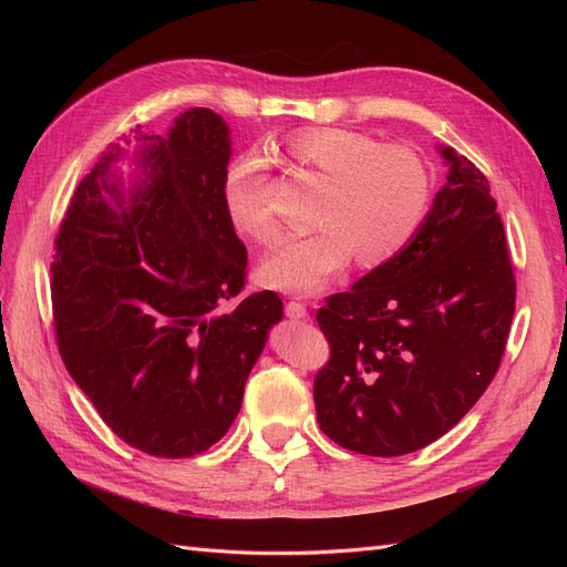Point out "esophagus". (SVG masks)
I'll use <instances>...</instances> for the list:
<instances>
[{"label": "esophagus", "mask_w": 567, "mask_h": 567, "mask_svg": "<svg viewBox=\"0 0 567 567\" xmlns=\"http://www.w3.org/2000/svg\"><path fill=\"white\" fill-rule=\"evenodd\" d=\"M286 317L305 321V319H310V312H307V307L302 302L290 300V302H286Z\"/></svg>", "instance_id": "1"}]
</instances>
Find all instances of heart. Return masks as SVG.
<instances>
[{
  "label": "heart",
  "mask_w": 567,
  "mask_h": 567,
  "mask_svg": "<svg viewBox=\"0 0 567 567\" xmlns=\"http://www.w3.org/2000/svg\"><path fill=\"white\" fill-rule=\"evenodd\" d=\"M290 161L329 182L319 231L288 236L257 267V279L286 293H319L340 277L357 252L362 265H383L419 234L431 208V175L423 161L400 146H381L369 134L342 127H315L284 142ZM269 165L260 153L236 158L221 184L231 225L269 241L277 234L267 200Z\"/></svg>",
  "instance_id": "b5f03b06"
}]
</instances>
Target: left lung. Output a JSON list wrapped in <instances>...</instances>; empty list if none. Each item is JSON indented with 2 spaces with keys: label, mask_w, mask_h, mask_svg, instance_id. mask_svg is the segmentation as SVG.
<instances>
[{
  "label": "left lung",
  "mask_w": 567,
  "mask_h": 567,
  "mask_svg": "<svg viewBox=\"0 0 567 567\" xmlns=\"http://www.w3.org/2000/svg\"><path fill=\"white\" fill-rule=\"evenodd\" d=\"M447 182L400 255L317 312L331 362L315 379L321 431L367 456H402L468 414L499 369L516 281L489 182L437 144Z\"/></svg>",
  "instance_id": "8db88e82"
}]
</instances>
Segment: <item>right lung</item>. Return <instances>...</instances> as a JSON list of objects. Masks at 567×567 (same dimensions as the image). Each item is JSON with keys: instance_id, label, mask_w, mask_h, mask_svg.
<instances>
[{"instance_id": "right-lung-1", "label": "right lung", "mask_w": 567, "mask_h": 567, "mask_svg": "<svg viewBox=\"0 0 567 567\" xmlns=\"http://www.w3.org/2000/svg\"><path fill=\"white\" fill-rule=\"evenodd\" d=\"M134 134L140 146H111L61 221L59 352L120 440L186 458L231 427L284 302L271 290L236 300L248 252L221 200L231 158L221 115L188 109L165 136Z\"/></svg>"}]
</instances>
